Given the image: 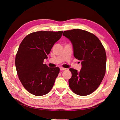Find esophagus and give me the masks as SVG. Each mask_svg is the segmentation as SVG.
Segmentation results:
<instances>
[{
    "label": "esophagus",
    "instance_id": "1",
    "mask_svg": "<svg viewBox=\"0 0 120 120\" xmlns=\"http://www.w3.org/2000/svg\"><path fill=\"white\" fill-rule=\"evenodd\" d=\"M60 70L61 71H64V70H66L67 68H63V67H60Z\"/></svg>",
    "mask_w": 120,
    "mask_h": 120
}]
</instances>
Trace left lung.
<instances>
[{
    "label": "left lung",
    "instance_id": "left-lung-1",
    "mask_svg": "<svg viewBox=\"0 0 120 120\" xmlns=\"http://www.w3.org/2000/svg\"><path fill=\"white\" fill-rule=\"evenodd\" d=\"M63 35L71 41L75 57L82 61L79 72L70 68L72 76L68 80L69 86L78 95H89L99 87L106 73L104 47L96 35L80 29L64 31Z\"/></svg>",
    "mask_w": 120,
    "mask_h": 120
}]
</instances>
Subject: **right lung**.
I'll return each mask as SVG.
<instances>
[{
  "label": "right lung",
  "mask_w": 120,
  "mask_h": 120,
  "mask_svg": "<svg viewBox=\"0 0 120 120\" xmlns=\"http://www.w3.org/2000/svg\"><path fill=\"white\" fill-rule=\"evenodd\" d=\"M63 31H39L28 34L21 41L16 54L17 74L24 88L32 95L41 96L51 90L60 68L43 64Z\"/></svg>",
  "instance_id": "right-lung-1"
}]
</instances>
